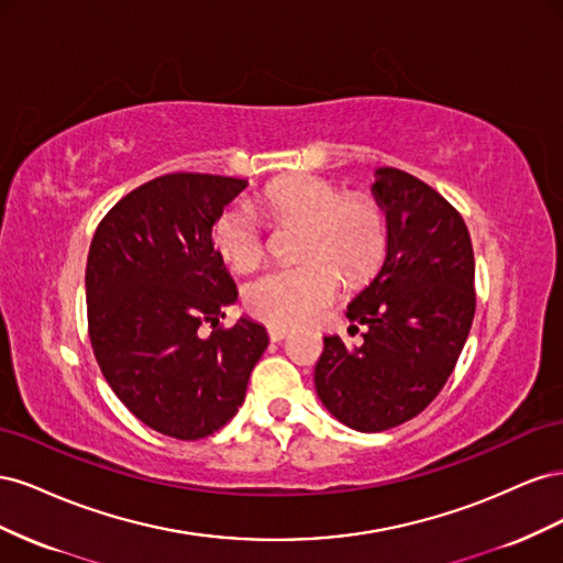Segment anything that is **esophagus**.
<instances>
[{
	"mask_svg": "<svg viewBox=\"0 0 563 563\" xmlns=\"http://www.w3.org/2000/svg\"><path fill=\"white\" fill-rule=\"evenodd\" d=\"M288 333H291V331H288L286 327H267V335H269L272 343H279V340H284Z\"/></svg>",
	"mask_w": 563,
	"mask_h": 563,
	"instance_id": "esophagus-1",
	"label": "esophagus"
}]
</instances>
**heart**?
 <instances>
[{"label":"heart","instance_id":"obj_1","mask_svg":"<svg viewBox=\"0 0 563 563\" xmlns=\"http://www.w3.org/2000/svg\"><path fill=\"white\" fill-rule=\"evenodd\" d=\"M255 210L269 223H300L298 258L302 263L272 267L249 282L244 302L253 317L272 327H296L323 314L347 279H364L376 269L387 246L380 207L364 195H340L317 176H288L269 183L255 197ZM213 246L223 263L246 272L265 253L263 223L246 203L218 216Z\"/></svg>","mask_w":563,"mask_h":563}]
</instances>
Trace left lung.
<instances>
[{
  "mask_svg": "<svg viewBox=\"0 0 563 563\" xmlns=\"http://www.w3.org/2000/svg\"><path fill=\"white\" fill-rule=\"evenodd\" d=\"M373 197L387 218L380 272L347 305L364 343L323 335L314 366L321 404L356 432L416 418L446 385L472 329L474 253L463 216L428 183L376 172ZM356 329V327H350Z\"/></svg>",
  "mask_w": 563,
  "mask_h": 563,
  "instance_id": "left-lung-1",
  "label": "left lung"
}]
</instances>
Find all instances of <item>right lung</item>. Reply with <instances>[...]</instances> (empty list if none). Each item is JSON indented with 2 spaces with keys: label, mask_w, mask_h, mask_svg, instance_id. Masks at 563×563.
<instances>
[{
  "label": "right lung",
  "mask_w": 563,
  "mask_h": 563,
  "mask_svg": "<svg viewBox=\"0 0 563 563\" xmlns=\"http://www.w3.org/2000/svg\"><path fill=\"white\" fill-rule=\"evenodd\" d=\"M246 180L166 174L119 199L96 228L87 314L96 362L129 411L166 437L195 441L240 411L269 338L240 317L218 327L236 286L213 225ZM201 325H213L209 336Z\"/></svg>",
  "instance_id": "1"
}]
</instances>
